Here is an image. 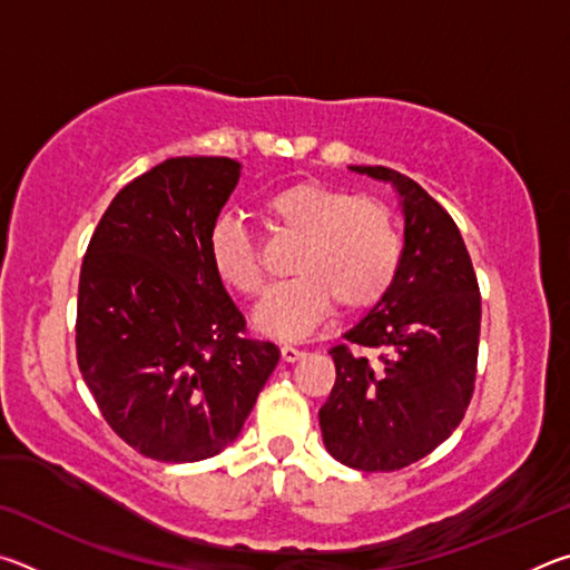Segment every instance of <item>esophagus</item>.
<instances>
[{
	"instance_id": "esophagus-1",
	"label": "esophagus",
	"mask_w": 570,
	"mask_h": 570,
	"mask_svg": "<svg viewBox=\"0 0 570 570\" xmlns=\"http://www.w3.org/2000/svg\"><path fill=\"white\" fill-rule=\"evenodd\" d=\"M306 352L304 350H298V346H292V344H284L282 346V360L284 362H296V360H302Z\"/></svg>"
}]
</instances>
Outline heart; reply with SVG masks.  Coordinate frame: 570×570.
<instances>
[{
	"label": "heart",
	"instance_id": "b5f03b06",
	"mask_svg": "<svg viewBox=\"0 0 570 570\" xmlns=\"http://www.w3.org/2000/svg\"><path fill=\"white\" fill-rule=\"evenodd\" d=\"M274 228L302 236L288 282L268 288L254 308V330L296 342L322 326L340 298L360 312L390 292L402 264V236L392 214L346 188L296 183L264 200ZM208 258L216 276L240 294L264 284L256 244L238 218H218L208 234Z\"/></svg>",
	"mask_w": 570,
	"mask_h": 570
}]
</instances>
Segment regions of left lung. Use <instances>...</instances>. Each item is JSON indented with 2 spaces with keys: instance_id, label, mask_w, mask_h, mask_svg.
Segmentation results:
<instances>
[{
  "instance_id": "left-lung-1",
  "label": "left lung",
  "mask_w": 570,
  "mask_h": 570,
  "mask_svg": "<svg viewBox=\"0 0 570 570\" xmlns=\"http://www.w3.org/2000/svg\"><path fill=\"white\" fill-rule=\"evenodd\" d=\"M390 183L404 218L397 278L330 350L336 382L320 410L330 455L346 468H407L445 442L465 414L480 342V292L455 220L412 178L350 166Z\"/></svg>"
}]
</instances>
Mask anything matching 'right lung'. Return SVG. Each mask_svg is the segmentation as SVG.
<instances>
[{"instance_id":"right-lung-1","label":"right lung","mask_w":570,"mask_h":570,"mask_svg":"<svg viewBox=\"0 0 570 570\" xmlns=\"http://www.w3.org/2000/svg\"><path fill=\"white\" fill-rule=\"evenodd\" d=\"M238 178L234 158L163 160L112 198L85 254L77 364L110 428L153 460L226 450L282 356L246 340L208 258Z\"/></svg>"}]
</instances>
